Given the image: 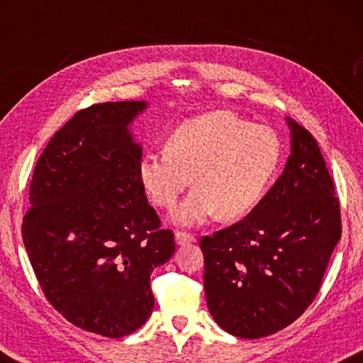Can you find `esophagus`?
Instances as JSON below:
<instances>
[{"label":"esophagus","mask_w":363,"mask_h":363,"mask_svg":"<svg viewBox=\"0 0 363 363\" xmlns=\"http://www.w3.org/2000/svg\"><path fill=\"white\" fill-rule=\"evenodd\" d=\"M174 237H176V243L177 245H187V243H194L196 240L195 235H192V233L182 232V230H176Z\"/></svg>","instance_id":"34e87169"}]
</instances>
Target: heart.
Listing matches in <instances>:
<instances>
[{"instance_id": "1", "label": "heart", "mask_w": 363, "mask_h": 363, "mask_svg": "<svg viewBox=\"0 0 363 363\" xmlns=\"http://www.w3.org/2000/svg\"><path fill=\"white\" fill-rule=\"evenodd\" d=\"M284 147L272 128L253 125L229 110L208 112L177 125L167 149L140 160V182L153 203L173 210L192 176L195 187L176 211L194 225L216 213L237 219L255 210L277 176Z\"/></svg>"}]
</instances>
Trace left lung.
Returning <instances> with one entry per match:
<instances>
[{
    "label": "left lung",
    "instance_id": "obj_1",
    "mask_svg": "<svg viewBox=\"0 0 363 363\" xmlns=\"http://www.w3.org/2000/svg\"><path fill=\"white\" fill-rule=\"evenodd\" d=\"M284 174L240 223L200 240L205 293L220 328L245 340L277 333L320 291L342 225L320 149L299 123Z\"/></svg>",
    "mask_w": 363,
    "mask_h": 363
}]
</instances>
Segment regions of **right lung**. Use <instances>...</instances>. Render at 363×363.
I'll use <instances>...</instances> for the list:
<instances>
[{
    "instance_id": "obj_1",
    "label": "right lung",
    "mask_w": 363,
    "mask_h": 363,
    "mask_svg": "<svg viewBox=\"0 0 363 363\" xmlns=\"http://www.w3.org/2000/svg\"><path fill=\"white\" fill-rule=\"evenodd\" d=\"M145 102L78 110L49 140L30 182L22 238L54 309L107 337L131 335L152 314V270L176 250L140 182V147L128 125Z\"/></svg>"
}]
</instances>
